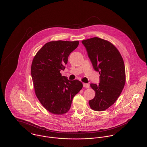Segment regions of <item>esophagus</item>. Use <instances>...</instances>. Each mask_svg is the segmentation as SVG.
<instances>
[{"mask_svg": "<svg viewBox=\"0 0 147 147\" xmlns=\"http://www.w3.org/2000/svg\"><path fill=\"white\" fill-rule=\"evenodd\" d=\"M83 87L85 88H89V85L87 83H83Z\"/></svg>", "mask_w": 147, "mask_h": 147, "instance_id": "obj_1", "label": "esophagus"}]
</instances>
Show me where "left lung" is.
Segmentation results:
<instances>
[{"mask_svg": "<svg viewBox=\"0 0 147 147\" xmlns=\"http://www.w3.org/2000/svg\"><path fill=\"white\" fill-rule=\"evenodd\" d=\"M82 43L94 69L100 75L98 85L90 84L96 94L89 104L94 111H104L115 102L124 88L126 72L123 59L117 48L107 40L93 37Z\"/></svg>", "mask_w": 147, "mask_h": 147, "instance_id": "obj_1", "label": "left lung"}]
</instances>
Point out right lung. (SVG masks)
Listing matches in <instances>:
<instances>
[{"mask_svg": "<svg viewBox=\"0 0 147 147\" xmlns=\"http://www.w3.org/2000/svg\"><path fill=\"white\" fill-rule=\"evenodd\" d=\"M79 41H53L45 43L34 56L31 75L35 94L48 111L57 115L69 110L74 97L83 88L81 82L62 76L68 58L77 48Z\"/></svg>", "mask_w": 147, "mask_h": 147, "instance_id": "right-lung-1", "label": "right lung"}]
</instances>
